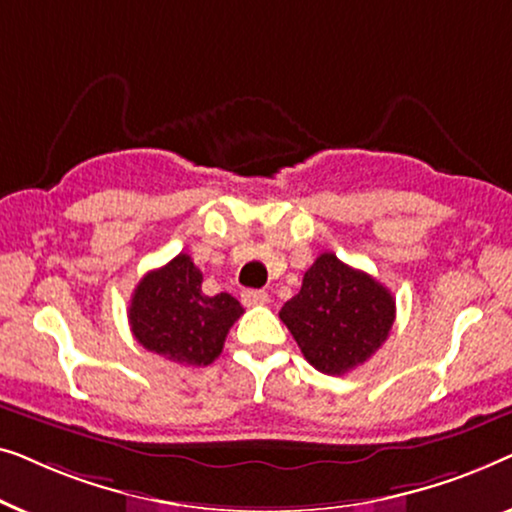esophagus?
I'll list each match as a JSON object with an SVG mask.
<instances>
[{
	"label": "esophagus",
	"mask_w": 512,
	"mask_h": 512,
	"mask_svg": "<svg viewBox=\"0 0 512 512\" xmlns=\"http://www.w3.org/2000/svg\"><path fill=\"white\" fill-rule=\"evenodd\" d=\"M270 296L265 291H254V289H247L242 291V305L244 307H258V305H268Z\"/></svg>",
	"instance_id": "1"
}]
</instances>
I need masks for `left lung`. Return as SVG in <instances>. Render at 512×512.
<instances>
[{"label": "left lung", "instance_id": "left-lung-1", "mask_svg": "<svg viewBox=\"0 0 512 512\" xmlns=\"http://www.w3.org/2000/svg\"><path fill=\"white\" fill-rule=\"evenodd\" d=\"M279 319L319 373L345 375L389 338L396 300L368 272L326 251L305 272L303 286L286 300Z\"/></svg>", "mask_w": 512, "mask_h": 512}]
</instances>
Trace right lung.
Instances as JSON below:
<instances>
[{
    "instance_id": "1",
    "label": "right lung",
    "mask_w": 512,
    "mask_h": 512,
    "mask_svg": "<svg viewBox=\"0 0 512 512\" xmlns=\"http://www.w3.org/2000/svg\"><path fill=\"white\" fill-rule=\"evenodd\" d=\"M242 305L230 293L205 296L202 272L188 254L146 272L130 300V328L139 345L188 368H205L221 354Z\"/></svg>"
}]
</instances>
